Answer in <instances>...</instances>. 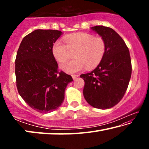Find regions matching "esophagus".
<instances>
[{"label":"esophagus","instance_id":"34e87169","mask_svg":"<svg viewBox=\"0 0 149 149\" xmlns=\"http://www.w3.org/2000/svg\"><path fill=\"white\" fill-rule=\"evenodd\" d=\"M79 75H72V78L74 79H75L77 77H79Z\"/></svg>","mask_w":149,"mask_h":149}]
</instances>
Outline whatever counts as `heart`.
<instances>
[{
  "label": "heart",
  "instance_id": "obj_1",
  "mask_svg": "<svg viewBox=\"0 0 149 149\" xmlns=\"http://www.w3.org/2000/svg\"><path fill=\"white\" fill-rule=\"evenodd\" d=\"M65 42L66 45L61 40H57L52 46V54L57 61L64 62L74 53V59L60 65L68 74H75L86 66L92 69L100 64L104 56L106 42L100 37L78 33L67 37Z\"/></svg>",
  "mask_w": 149,
  "mask_h": 149
}]
</instances>
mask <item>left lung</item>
<instances>
[{
	"mask_svg": "<svg viewBox=\"0 0 149 149\" xmlns=\"http://www.w3.org/2000/svg\"><path fill=\"white\" fill-rule=\"evenodd\" d=\"M91 29L104 40L106 52L94 70L80 75L85 81L84 96L93 107L108 109L122 100L127 89L132 70L130 51L113 29L97 26Z\"/></svg>",
	"mask_w": 149,
	"mask_h": 149,
	"instance_id": "1",
	"label": "left lung"
}]
</instances>
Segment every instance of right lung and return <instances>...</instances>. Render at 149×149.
<instances>
[{
	"label": "right lung",
	"instance_id": "obj_1",
	"mask_svg": "<svg viewBox=\"0 0 149 149\" xmlns=\"http://www.w3.org/2000/svg\"><path fill=\"white\" fill-rule=\"evenodd\" d=\"M62 32L36 29L24 37L17 52L15 74L17 91L24 101L37 112L56 110L64 99L71 75L58 72L52 46Z\"/></svg>",
	"mask_w": 149,
	"mask_h": 149
}]
</instances>
